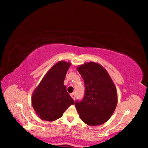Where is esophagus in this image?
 Instances as JSON below:
<instances>
[{
	"instance_id": "esophagus-1",
	"label": "esophagus",
	"mask_w": 148,
	"mask_h": 148,
	"mask_svg": "<svg viewBox=\"0 0 148 148\" xmlns=\"http://www.w3.org/2000/svg\"><path fill=\"white\" fill-rule=\"evenodd\" d=\"M71 97H72L74 100L75 99V98H76V95H75V93H72V94H71Z\"/></svg>"
}]
</instances>
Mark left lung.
<instances>
[{
	"instance_id": "8db88e82",
	"label": "left lung",
	"mask_w": 148,
	"mask_h": 148,
	"mask_svg": "<svg viewBox=\"0 0 148 148\" xmlns=\"http://www.w3.org/2000/svg\"><path fill=\"white\" fill-rule=\"evenodd\" d=\"M77 69L85 88L83 99L75 101L79 117L88 125H102L109 119L117 106L115 85L106 70L97 63H86Z\"/></svg>"
}]
</instances>
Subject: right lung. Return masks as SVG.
<instances>
[{
  "label": "right lung",
  "mask_w": 148,
  "mask_h": 148,
  "mask_svg": "<svg viewBox=\"0 0 148 148\" xmlns=\"http://www.w3.org/2000/svg\"><path fill=\"white\" fill-rule=\"evenodd\" d=\"M70 63L60 61L49 70L32 96V106L42 120H56L61 117L65 110L75 101L64 85Z\"/></svg>",
  "instance_id": "obj_1"
}]
</instances>
